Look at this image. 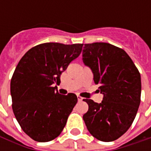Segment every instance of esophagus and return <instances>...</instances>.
Listing matches in <instances>:
<instances>
[{"label":"esophagus","mask_w":151,"mask_h":151,"mask_svg":"<svg viewBox=\"0 0 151 151\" xmlns=\"http://www.w3.org/2000/svg\"><path fill=\"white\" fill-rule=\"evenodd\" d=\"M78 100L79 102L82 101V100H83V98L81 97V96H79V95H78Z\"/></svg>","instance_id":"obj_1"}]
</instances>
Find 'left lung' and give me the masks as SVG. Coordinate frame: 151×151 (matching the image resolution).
Instances as JSON below:
<instances>
[{"mask_svg": "<svg viewBox=\"0 0 151 151\" xmlns=\"http://www.w3.org/2000/svg\"><path fill=\"white\" fill-rule=\"evenodd\" d=\"M82 61L93 73L104 95L100 104L84 99L89 106L83 120L92 136L112 142L133 123L141 102L142 82L137 67L123 49L108 43L84 44Z\"/></svg>", "mask_w": 151, "mask_h": 151, "instance_id": "left-lung-1", "label": "left lung"}]
</instances>
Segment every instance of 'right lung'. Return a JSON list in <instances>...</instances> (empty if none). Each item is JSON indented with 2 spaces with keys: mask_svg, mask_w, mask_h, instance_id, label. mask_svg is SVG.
Instances as JSON below:
<instances>
[{
  "mask_svg": "<svg viewBox=\"0 0 151 151\" xmlns=\"http://www.w3.org/2000/svg\"><path fill=\"white\" fill-rule=\"evenodd\" d=\"M82 43H45L27 51L10 82L12 108L18 124L35 141L55 139L78 102L75 94L60 95V74L82 52Z\"/></svg>",
  "mask_w": 151,
  "mask_h": 151,
  "instance_id": "obj_1",
  "label": "right lung"
}]
</instances>
